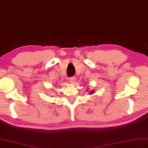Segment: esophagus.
I'll return each instance as SVG.
<instances>
[{
    "instance_id": "34e87169",
    "label": "esophagus",
    "mask_w": 148,
    "mask_h": 148,
    "mask_svg": "<svg viewBox=\"0 0 148 148\" xmlns=\"http://www.w3.org/2000/svg\"><path fill=\"white\" fill-rule=\"evenodd\" d=\"M70 80V82H71V83H72V84H73V83H75V81H76V78L75 77H71V78L69 79Z\"/></svg>"
}]
</instances>
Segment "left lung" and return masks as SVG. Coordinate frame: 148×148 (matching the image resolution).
Here are the masks:
<instances>
[{
	"label": "left lung",
	"mask_w": 148,
	"mask_h": 148,
	"mask_svg": "<svg viewBox=\"0 0 148 148\" xmlns=\"http://www.w3.org/2000/svg\"><path fill=\"white\" fill-rule=\"evenodd\" d=\"M89 92H90V93H89L90 94H93L95 91H94V90H92V91H89Z\"/></svg>",
	"instance_id": "obj_1"
}]
</instances>
